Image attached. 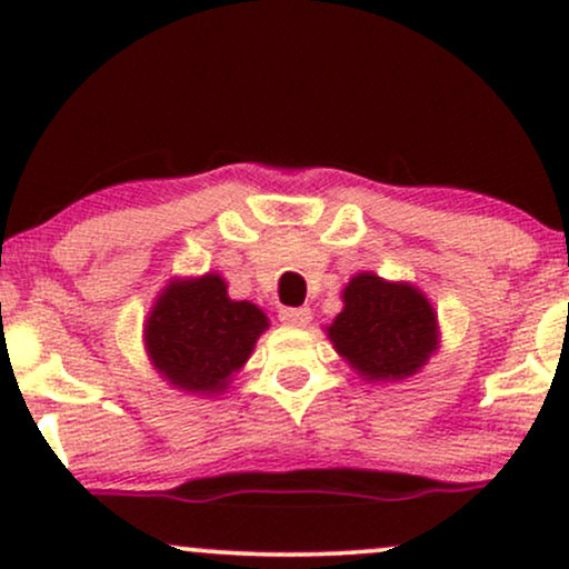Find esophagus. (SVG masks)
Here are the masks:
<instances>
[{
	"instance_id": "obj_1",
	"label": "esophagus",
	"mask_w": 569,
	"mask_h": 569,
	"mask_svg": "<svg viewBox=\"0 0 569 569\" xmlns=\"http://www.w3.org/2000/svg\"><path fill=\"white\" fill-rule=\"evenodd\" d=\"M312 312L307 310V307H283L280 310V321L286 326H291V329H302V326L310 323Z\"/></svg>"
}]
</instances>
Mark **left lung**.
<instances>
[{
  "mask_svg": "<svg viewBox=\"0 0 569 569\" xmlns=\"http://www.w3.org/2000/svg\"><path fill=\"white\" fill-rule=\"evenodd\" d=\"M326 337L367 382H403L439 350L441 331L430 299L409 280L358 272L342 289V310Z\"/></svg>",
  "mask_w": 569,
  "mask_h": 569,
  "instance_id": "8db88e82",
  "label": "left lung"
}]
</instances>
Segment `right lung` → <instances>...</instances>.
<instances>
[{
  "mask_svg": "<svg viewBox=\"0 0 569 569\" xmlns=\"http://www.w3.org/2000/svg\"><path fill=\"white\" fill-rule=\"evenodd\" d=\"M270 318L253 302L227 293L219 272L171 278L143 321V350L160 380L181 393H227Z\"/></svg>",
  "mask_w": 569,
  "mask_h": 569,
  "instance_id": "right-lung-1",
  "label": "right lung"
}]
</instances>
